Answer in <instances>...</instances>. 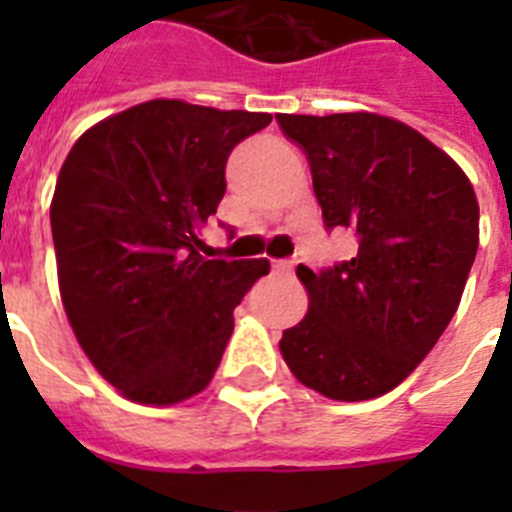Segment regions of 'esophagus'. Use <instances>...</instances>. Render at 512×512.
Returning a JSON list of instances; mask_svg holds the SVG:
<instances>
[{
  "label": "esophagus",
  "mask_w": 512,
  "mask_h": 512,
  "mask_svg": "<svg viewBox=\"0 0 512 512\" xmlns=\"http://www.w3.org/2000/svg\"><path fill=\"white\" fill-rule=\"evenodd\" d=\"M274 271H279V274H292V271H295V261L292 259L274 261Z\"/></svg>",
  "instance_id": "esophagus-1"
}]
</instances>
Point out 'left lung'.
<instances>
[{
	"instance_id": "8db88e82",
	"label": "left lung",
	"mask_w": 512,
	"mask_h": 512,
	"mask_svg": "<svg viewBox=\"0 0 512 512\" xmlns=\"http://www.w3.org/2000/svg\"><path fill=\"white\" fill-rule=\"evenodd\" d=\"M305 151L325 228L356 235L354 259L297 266L307 315L279 348L305 387L341 402L395 390L459 307L479 246L472 182L418 130L374 112L277 115Z\"/></svg>"
}]
</instances>
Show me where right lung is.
Masks as SVG:
<instances>
[{"label": "right lung", "mask_w": 512, "mask_h": 512, "mask_svg": "<svg viewBox=\"0 0 512 512\" xmlns=\"http://www.w3.org/2000/svg\"><path fill=\"white\" fill-rule=\"evenodd\" d=\"M266 112L151 99L81 135L51 202L58 287L97 372L143 405H176L215 377L233 310L269 261L205 259L225 164Z\"/></svg>", "instance_id": "add662e5"}]
</instances>
